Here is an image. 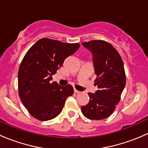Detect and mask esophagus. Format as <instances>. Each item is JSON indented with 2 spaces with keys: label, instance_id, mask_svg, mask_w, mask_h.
<instances>
[{
  "label": "esophagus",
  "instance_id": "1",
  "mask_svg": "<svg viewBox=\"0 0 148 148\" xmlns=\"http://www.w3.org/2000/svg\"><path fill=\"white\" fill-rule=\"evenodd\" d=\"M74 93H76V94H79V93H80V92L79 91H78V90H77V89H74Z\"/></svg>",
  "mask_w": 148,
  "mask_h": 148
}]
</instances>
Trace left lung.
<instances>
[{
	"label": "left lung",
	"mask_w": 148,
	"mask_h": 148,
	"mask_svg": "<svg viewBox=\"0 0 148 148\" xmlns=\"http://www.w3.org/2000/svg\"><path fill=\"white\" fill-rule=\"evenodd\" d=\"M93 54L95 85L98 90L88 93L89 101L81 107L88 119L100 120L110 117L120 102L126 84V75L120 53L112 44L103 40H93L82 43Z\"/></svg>",
	"instance_id": "8db88e82"
}]
</instances>
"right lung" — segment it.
<instances>
[{"instance_id":"right-lung-1","label":"right lung","mask_w":148,"mask_h":148,"mask_svg":"<svg viewBox=\"0 0 148 148\" xmlns=\"http://www.w3.org/2000/svg\"><path fill=\"white\" fill-rule=\"evenodd\" d=\"M80 44L41 38L26 52L18 74V95L32 117L47 121L57 117L67 97L74 93L71 85L51 83L52 75L62 67L68 56L75 53Z\"/></svg>"}]
</instances>
